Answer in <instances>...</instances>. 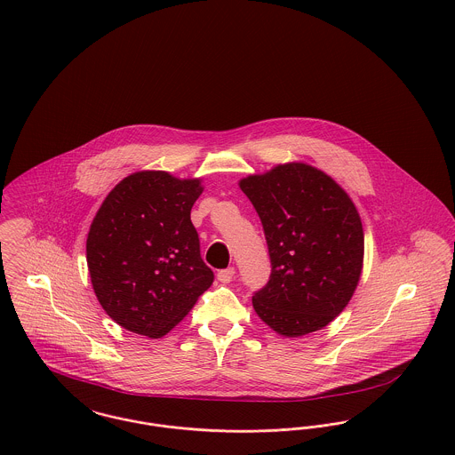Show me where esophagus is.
<instances>
[{"instance_id":"obj_1","label":"esophagus","mask_w":455,"mask_h":455,"mask_svg":"<svg viewBox=\"0 0 455 455\" xmlns=\"http://www.w3.org/2000/svg\"><path fill=\"white\" fill-rule=\"evenodd\" d=\"M234 275H235V267H225V269H220L218 271V280L221 282V283H230L232 280H234Z\"/></svg>"}]
</instances>
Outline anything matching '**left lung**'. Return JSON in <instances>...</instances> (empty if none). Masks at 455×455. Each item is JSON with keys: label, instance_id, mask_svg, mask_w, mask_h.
Instances as JSON below:
<instances>
[{"label": "left lung", "instance_id": "8db88e82", "mask_svg": "<svg viewBox=\"0 0 455 455\" xmlns=\"http://www.w3.org/2000/svg\"><path fill=\"white\" fill-rule=\"evenodd\" d=\"M239 186L259 214L271 261L267 285L252 295L258 316L285 337L324 328L363 269V223L347 192L306 163L278 164Z\"/></svg>", "mask_w": 455, "mask_h": 455}]
</instances>
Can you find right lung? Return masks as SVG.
Listing matches in <instances>:
<instances>
[{"label":"right lung","mask_w":455,"mask_h":455,"mask_svg":"<svg viewBox=\"0 0 455 455\" xmlns=\"http://www.w3.org/2000/svg\"><path fill=\"white\" fill-rule=\"evenodd\" d=\"M203 188L166 172H137L109 192L91 223L87 267L111 320L160 339L213 283L190 210Z\"/></svg>","instance_id":"1"}]
</instances>
